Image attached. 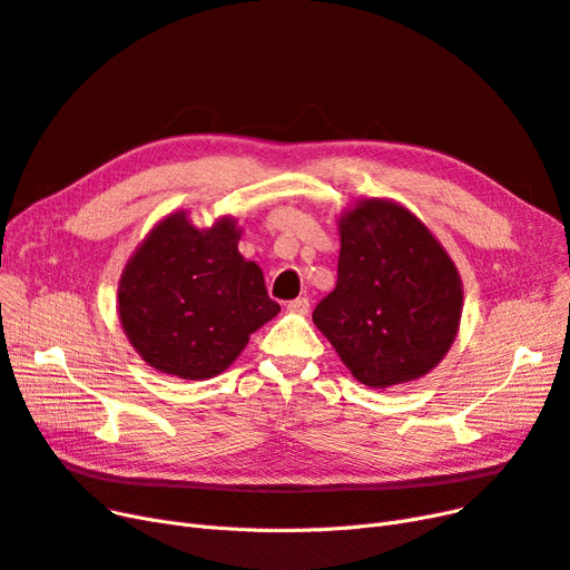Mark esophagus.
<instances>
[{"label": "esophagus", "instance_id": "34e87169", "mask_svg": "<svg viewBox=\"0 0 570 570\" xmlns=\"http://www.w3.org/2000/svg\"><path fill=\"white\" fill-rule=\"evenodd\" d=\"M286 309H288V312H293V314H307V309H309V301H307L305 296H301V298H296V301H291V303L286 305Z\"/></svg>", "mask_w": 570, "mask_h": 570}]
</instances>
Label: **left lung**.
Returning <instances> with one entry per match:
<instances>
[{
	"mask_svg": "<svg viewBox=\"0 0 570 570\" xmlns=\"http://www.w3.org/2000/svg\"><path fill=\"white\" fill-rule=\"evenodd\" d=\"M462 312L453 261L404 206L366 199L341 218L338 284L312 320L356 381L390 387L432 371Z\"/></svg>",
	"mask_w": 570,
	"mask_h": 570,
	"instance_id": "obj_1",
	"label": "left lung"
}]
</instances>
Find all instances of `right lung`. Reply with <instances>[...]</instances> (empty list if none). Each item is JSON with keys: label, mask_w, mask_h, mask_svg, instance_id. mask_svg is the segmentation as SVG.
<instances>
[{"label": "right lung", "mask_w": 570, "mask_h": 570, "mask_svg": "<svg viewBox=\"0 0 570 570\" xmlns=\"http://www.w3.org/2000/svg\"><path fill=\"white\" fill-rule=\"evenodd\" d=\"M237 242L235 220L197 229L176 214L134 253L119 282V320L147 364L185 381L214 377L277 317L279 303Z\"/></svg>", "instance_id": "add662e5"}]
</instances>
